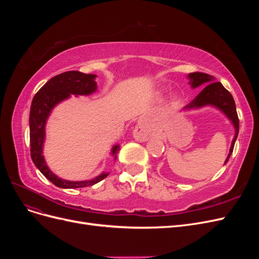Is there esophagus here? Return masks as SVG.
Segmentation results:
<instances>
[{
    "label": "esophagus",
    "mask_w": 259,
    "mask_h": 259,
    "mask_svg": "<svg viewBox=\"0 0 259 259\" xmlns=\"http://www.w3.org/2000/svg\"><path fill=\"white\" fill-rule=\"evenodd\" d=\"M134 137L139 142H146L149 138V132L143 123H139L134 130Z\"/></svg>",
    "instance_id": "1"
}]
</instances>
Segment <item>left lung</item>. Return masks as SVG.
<instances>
[{"instance_id":"obj_1","label":"left lung","mask_w":259,"mask_h":259,"mask_svg":"<svg viewBox=\"0 0 259 259\" xmlns=\"http://www.w3.org/2000/svg\"><path fill=\"white\" fill-rule=\"evenodd\" d=\"M190 77V83L192 88H198V86L202 85L203 83L209 82L199 95L195 97L191 103L186 106L185 108H200L205 105H213L217 108L221 109L225 114L229 117L234 125V130H236V134H234L230 152L227 156V160L225 163L228 162L230 155L233 151L234 143H236L238 134H239V117L237 113V108L236 103H234L233 97L231 94L227 91L221 82H210L213 81V75L203 73V72H194L189 74Z\"/></svg>"}]
</instances>
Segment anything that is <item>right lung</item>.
Here are the masks:
<instances>
[{"label": "right lung", "instance_id": "obj_1", "mask_svg": "<svg viewBox=\"0 0 259 259\" xmlns=\"http://www.w3.org/2000/svg\"><path fill=\"white\" fill-rule=\"evenodd\" d=\"M96 75L86 74L80 71H67L60 73L46 82L35 94L30 109L29 124H30V153L35 166L41 173L52 182L55 186L66 189L83 188L93 186L100 180L105 179L108 174L103 173L98 177L89 182H68L58 178L49 169L42 154V147L45 137V122L51 113V110L59 101L68 98L71 94L74 95H90L97 89L96 82L94 81ZM120 150L119 146L112 148V154L116 159V154Z\"/></svg>", "mask_w": 259, "mask_h": 259}]
</instances>
